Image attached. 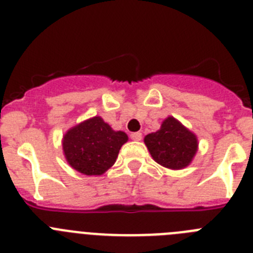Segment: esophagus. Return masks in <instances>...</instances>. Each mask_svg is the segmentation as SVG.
<instances>
[{"label":"esophagus","mask_w":253,"mask_h":253,"mask_svg":"<svg viewBox=\"0 0 253 253\" xmlns=\"http://www.w3.org/2000/svg\"><path fill=\"white\" fill-rule=\"evenodd\" d=\"M130 138L133 140H140V139H142V133H140V131H135V133H131Z\"/></svg>","instance_id":"obj_1"}]
</instances>
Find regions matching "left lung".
<instances>
[{
  "label": "left lung",
  "mask_w": 253,
  "mask_h": 253,
  "mask_svg": "<svg viewBox=\"0 0 253 253\" xmlns=\"http://www.w3.org/2000/svg\"><path fill=\"white\" fill-rule=\"evenodd\" d=\"M144 143L152 158L161 166L182 169L191 163L198 152V137L173 116L161 124L160 130L147 134Z\"/></svg>",
  "instance_id": "8db88e82"
}]
</instances>
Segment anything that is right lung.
Instances as JSON below:
<instances>
[{"mask_svg":"<svg viewBox=\"0 0 253 253\" xmlns=\"http://www.w3.org/2000/svg\"><path fill=\"white\" fill-rule=\"evenodd\" d=\"M128 135L114 130L101 116H93L67 130L62 139L63 154L73 169L100 176L115 163Z\"/></svg>","mask_w":253,"mask_h":253,"instance_id":"add662e5","label":"right lung"}]
</instances>
